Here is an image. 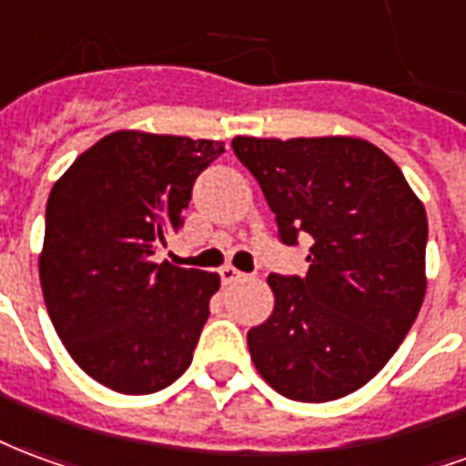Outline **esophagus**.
I'll use <instances>...</instances> for the list:
<instances>
[{
  "instance_id": "esophagus-1",
  "label": "esophagus",
  "mask_w": 466,
  "mask_h": 466,
  "mask_svg": "<svg viewBox=\"0 0 466 466\" xmlns=\"http://www.w3.org/2000/svg\"><path fill=\"white\" fill-rule=\"evenodd\" d=\"M218 273H220V283L223 285H230V283H236V280H240V278H246V273H240V270H236L233 266H223Z\"/></svg>"
}]
</instances>
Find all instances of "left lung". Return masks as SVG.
Listing matches in <instances>:
<instances>
[{
  "instance_id": "obj_1",
  "label": "left lung",
  "mask_w": 466,
  "mask_h": 466,
  "mask_svg": "<svg viewBox=\"0 0 466 466\" xmlns=\"http://www.w3.org/2000/svg\"><path fill=\"white\" fill-rule=\"evenodd\" d=\"M238 161L256 176L278 238L310 236V268L273 273V315L248 350L275 392L328 402L385 368L424 300L427 213L397 163L362 138H248Z\"/></svg>"
}]
</instances>
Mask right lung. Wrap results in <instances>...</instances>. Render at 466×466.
<instances>
[{
  "label": "right lung",
  "instance_id": "right-lung-1",
  "mask_svg": "<svg viewBox=\"0 0 466 466\" xmlns=\"http://www.w3.org/2000/svg\"><path fill=\"white\" fill-rule=\"evenodd\" d=\"M223 151L220 141L116 131L54 183L44 303L74 362L108 390L151 395L191 365L218 275L151 258Z\"/></svg>",
  "mask_w": 466,
  "mask_h": 466
}]
</instances>
